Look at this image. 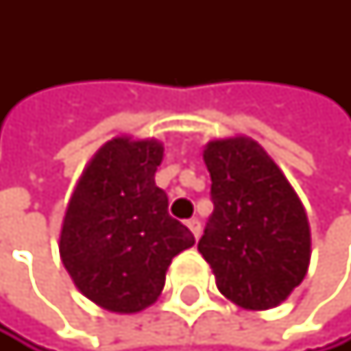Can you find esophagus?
<instances>
[{
	"label": "esophagus",
	"mask_w": 351,
	"mask_h": 351,
	"mask_svg": "<svg viewBox=\"0 0 351 351\" xmlns=\"http://www.w3.org/2000/svg\"><path fill=\"white\" fill-rule=\"evenodd\" d=\"M187 227L191 229L193 238L197 240V238H199V234H202V223H199L197 219H189V221H187Z\"/></svg>",
	"instance_id": "34e87169"
}]
</instances>
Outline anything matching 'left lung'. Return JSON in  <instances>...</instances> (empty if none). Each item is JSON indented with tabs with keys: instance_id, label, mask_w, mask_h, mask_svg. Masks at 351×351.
<instances>
[{
	"instance_id": "1",
	"label": "left lung",
	"mask_w": 351,
	"mask_h": 351,
	"mask_svg": "<svg viewBox=\"0 0 351 351\" xmlns=\"http://www.w3.org/2000/svg\"><path fill=\"white\" fill-rule=\"evenodd\" d=\"M215 210L197 250L217 289L244 309L285 301L307 274L312 236L299 195L263 147L248 136L204 149Z\"/></svg>"
}]
</instances>
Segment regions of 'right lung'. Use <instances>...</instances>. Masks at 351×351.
<instances>
[{"label": "right lung", "mask_w": 351, "mask_h": 351, "mask_svg": "<svg viewBox=\"0 0 351 351\" xmlns=\"http://www.w3.org/2000/svg\"><path fill=\"white\" fill-rule=\"evenodd\" d=\"M164 145L115 136L84 168L66 204L60 259L84 297L115 314H136L160 297L166 269L195 244L168 215L156 185Z\"/></svg>", "instance_id": "obj_1"}]
</instances>
